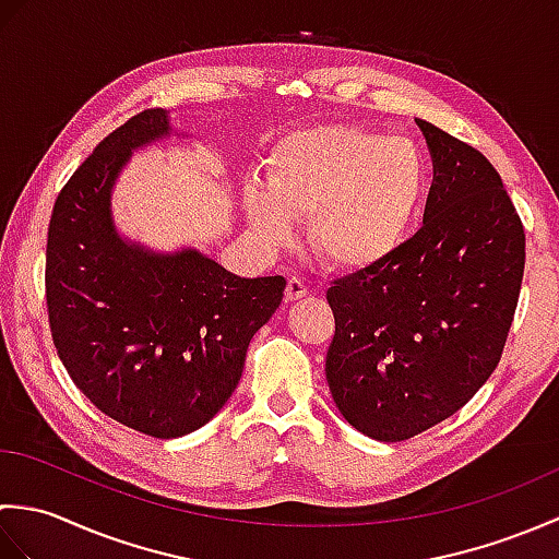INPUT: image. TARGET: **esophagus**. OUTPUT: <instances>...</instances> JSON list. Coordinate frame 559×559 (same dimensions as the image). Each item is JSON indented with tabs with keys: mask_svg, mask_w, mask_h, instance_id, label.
Wrapping results in <instances>:
<instances>
[{
	"mask_svg": "<svg viewBox=\"0 0 559 559\" xmlns=\"http://www.w3.org/2000/svg\"><path fill=\"white\" fill-rule=\"evenodd\" d=\"M310 293L307 290V286H305V281H300V278H288V286H286V302H295V300H300V298H305V295Z\"/></svg>",
	"mask_w": 559,
	"mask_h": 559,
	"instance_id": "obj_1",
	"label": "esophagus"
}]
</instances>
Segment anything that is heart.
<instances>
[{
  "mask_svg": "<svg viewBox=\"0 0 559 559\" xmlns=\"http://www.w3.org/2000/svg\"><path fill=\"white\" fill-rule=\"evenodd\" d=\"M430 192L418 141L353 124L290 132L266 156L264 185L245 187V213L269 247L290 242L307 216V245L324 264L365 271L399 252Z\"/></svg>",
  "mask_w": 559,
  "mask_h": 559,
  "instance_id": "b5f03b06",
  "label": "heart"
}]
</instances>
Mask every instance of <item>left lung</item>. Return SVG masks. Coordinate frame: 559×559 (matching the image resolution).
I'll return each mask as SVG.
<instances>
[{
  "instance_id": "obj_1",
  "label": "left lung",
  "mask_w": 559,
  "mask_h": 559,
  "mask_svg": "<svg viewBox=\"0 0 559 559\" xmlns=\"http://www.w3.org/2000/svg\"><path fill=\"white\" fill-rule=\"evenodd\" d=\"M435 180L423 228L382 264L334 281L331 396L355 430L401 442L447 420L488 382L512 326L526 235L492 163L415 120Z\"/></svg>"
}]
</instances>
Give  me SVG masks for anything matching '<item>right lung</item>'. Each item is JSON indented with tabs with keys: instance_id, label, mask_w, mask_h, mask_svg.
<instances>
[{
	"instance_id": "obj_1",
	"label": "right lung",
	"mask_w": 559,
	"mask_h": 559,
	"mask_svg": "<svg viewBox=\"0 0 559 559\" xmlns=\"http://www.w3.org/2000/svg\"><path fill=\"white\" fill-rule=\"evenodd\" d=\"M173 134L170 112L153 108L105 136L55 201L45 261L69 377L98 411L158 439L194 432L225 406L286 288L283 276L240 278L194 247L153 252L117 230V177L134 151Z\"/></svg>"
}]
</instances>
